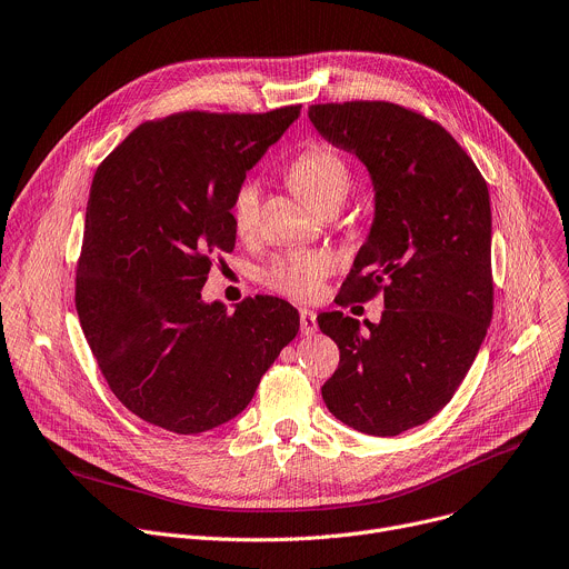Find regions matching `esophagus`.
<instances>
[{"label": "esophagus", "instance_id": "34e87169", "mask_svg": "<svg viewBox=\"0 0 569 569\" xmlns=\"http://www.w3.org/2000/svg\"><path fill=\"white\" fill-rule=\"evenodd\" d=\"M299 329L303 336H313L318 331V316L311 308H301L299 311Z\"/></svg>", "mask_w": 569, "mask_h": 569}]
</instances>
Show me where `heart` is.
<instances>
[{
	"mask_svg": "<svg viewBox=\"0 0 569 569\" xmlns=\"http://www.w3.org/2000/svg\"><path fill=\"white\" fill-rule=\"evenodd\" d=\"M288 181L299 197L316 209L327 203H340L349 190V168L338 153L325 144H311L288 166ZM261 186L258 181H244L233 197V224L240 233H251L258 218ZM333 272V256L325 249H292L277 258L263 272V281L277 292L308 301L316 299L325 286V279Z\"/></svg>",
	"mask_w": 569,
	"mask_h": 569,
	"instance_id": "heart-1",
	"label": "heart"
}]
</instances>
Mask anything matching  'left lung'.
I'll return each mask as SVG.
<instances>
[{
	"label": "left lung",
	"instance_id": "8db88e82",
	"mask_svg": "<svg viewBox=\"0 0 569 569\" xmlns=\"http://www.w3.org/2000/svg\"><path fill=\"white\" fill-rule=\"evenodd\" d=\"M308 120L366 166L375 220L338 303L383 292L381 322L318 316L340 363L322 386L347 427L379 438L425 425L472 368L492 320V216L475 161L440 124L390 101L316 104Z\"/></svg>",
	"mask_w": 569,
	"mask_h": 569
}]
</instances>
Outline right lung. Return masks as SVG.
<instances>
[{
	"label": "right lung",
	"instance_id": "1",
	"mask_svg": "<svg viewBox=\"0 0 569 569\" xmlns=\"http://www.w3.org/2000/svg\"><path fill=\"white\" fill-rule=\"evenodd\" d=\"M299 111L144 122L94 172L77 313L113 395L149 425L190 436L233 420L299 331L279 297L231 313L201 297L213 256L236 244L238 188Z\"/></svg>",
	"mask_w": 569,
	"mask_h": 569
}]
</instances>
